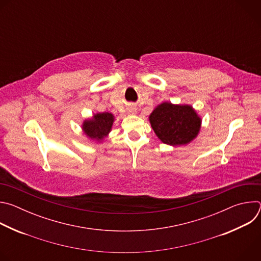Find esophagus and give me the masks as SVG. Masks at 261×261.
Listing matches in <instances>:
<instances>
[{
  "instance_id": "obj_1",
  "label": "esophagus",
  "mask_w": 261,
  "mask_h": 261,
  "mask_svg": "<svg viewBox=\"0 0 261 261\" xmlns=\"http://www.w3.org/2000/svg\"><path fill=\"white\" fill-rule=\"evenodd\" d=\"M127 113H128L129 115H134V114L136 113V108H135L133 105H129V106L127 107Z\"/></svg>"
}]
</instances>
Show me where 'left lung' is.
I'll use <instances>...</instances> for the list:
<instances>
[{"label": "left lung", "instance_id": "8db88e82", "mask_svg": "<svg viewBox=\"0 0 261 261\" xmlns=\"http://www.w3.org/2000/svg\"><path fill=\"white\" fill-rule=\"evenodd\" d=\"M148 121L157 137L172 146L193 141L199 134L202 122L193 106L168 101L156 106Z\"/></svg>", "mask_w": 261, "mask_h": 261}]
</instances>
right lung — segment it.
Instances as JSON below:
<instances>
[{"mask_svg":"<svg viewBox=\"0 0 261 261\" xmlns=\"http://www.w3.org/2000/svg\"><path fill=\"white\" fill-rule=\"evenodd\" d=\"M115 120L113 114L97 113L83 122L82 130L88 139L100 143L110 133Z\"/></svg>","mask_w":261,"mask_h":261,"instance_id":"add662e5","label":"right lung"}]
</instances>
